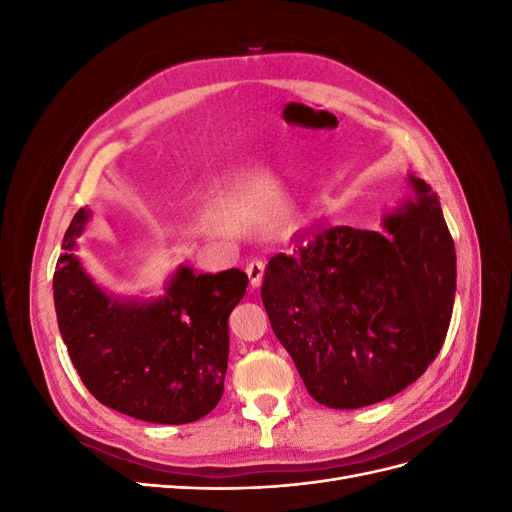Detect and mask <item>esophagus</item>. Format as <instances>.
Returning <instances> with one entry per match:
<instances>
[{"instance_id":"obj_1","label":"esophagus","mask_w":512,"mask_h":512,"mask_svg":"<svg viewBox=\"0 0 512 512\" xmlns=\"http://www.w3.org/2000/svg\"><path fill=\"white\" fill-rule=\"evenodd\" d=\"M245 273H247V277H250L252 288H258L262 284V277H265V262L258 260V258L250 260V262H247V267H245Z\"/></svg>"}]
</instances>
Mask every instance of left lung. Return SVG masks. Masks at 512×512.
<instances>
[{
    "mask_svg": "<svg viewBox=\"0 0 512 512\" xmlns=\"http://www.w3.org/2000/svg\"><path fill=\"white\" fill-rule=\"evenodd\" d=\"M414 196L384 232L331 226L269 260L262 303L318 404H378L421 378L451 324L457 258L438 194ZM303 239V237H299Z\"/></svg>",
    "mask_w": 512,
    "mask_h": 512,
    "instance_id": "1",
    "label": "left lung"
}]
</instances>
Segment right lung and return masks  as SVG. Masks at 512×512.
<instances>
[{
	"instance_id": "add662e5",
	"label": "right lung",
	"mask_w": 512,
	"mask_h": 512,
	"mask_svg": "<svg viewBox=\"0 0 512 512\" xmlns=\"http://www.w3.org/2000/svg\"><path fill=\"white\" fill-rule=\"evenodd\" d=\"M87 220V209L76 211L53 275L59 333L87 391L147 423L185 425L207 416L224 393L228 316L243 299L247 275L179 267L162 299H113L74 256Z\"/></svg>"
}]
</instances>
